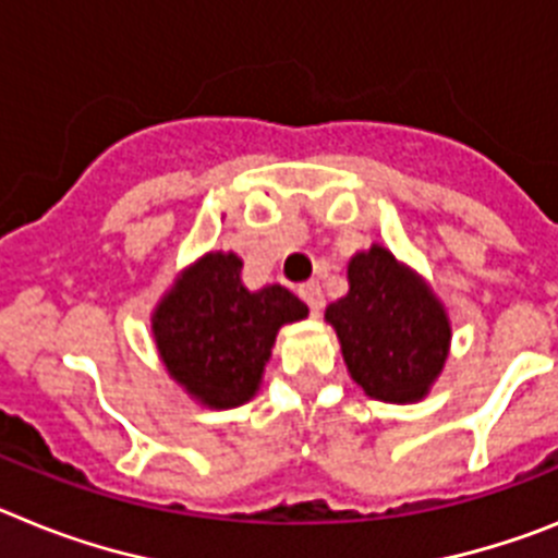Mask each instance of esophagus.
Returning <instances> with one entry per match:
<instances>
[{
  "instance_id": "esophagus-1",
  "label": "esophagus",
  "mask_w": 558,
  "mask_h": 558,
  "mask_svg": "<svg viewBox=\"0 0 558 558\" xmlns=\"http://www.w3.org/2000/svg\"><path fill=\"white\" fill-rule=\"evenodd\" d=\"M300 298L306 300L308 308H312L314 314H319V308L326 306V298H323V289H319V283H314V280H308V283H303L298 289Z\"/></svg>"
}]
</instances>
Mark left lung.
I'll return each instance as SVG.
<instances>
[{"mask_svg": "<svg viewBox=\"0 0 558 558\" xmlns=\"http://www.w3.org/2000/svg\"><path fill=\"white\" fill-rule=\"evenodd\" d=\"M351 292L326 308L353 381L379 401H415L447 362L449 319L435 294L381 246L348 266Z\"/></svg>", "mask_w": 558, "mask_h": 558, "instance_id": "1", "label": "left lung"}]
</instances>
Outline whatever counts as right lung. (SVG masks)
<instances>
[{"mask_svg": "<svg viewBox=\"0 0 558 558\" xmlns=\"http://www.w3.org/2000/svg\"><path fill=\"white\" fill-rule=\"evenodd\" d=\"M306 314L283 286L250 292L239 255L210 252L177 280L151 323L173 379L202 404L227 410L255 396L278 328Z\"/></svg>", "mask_w": 558, "mask_h": 558, "instance_id": "obj_1", "label": "right lung"}]
</instances>
